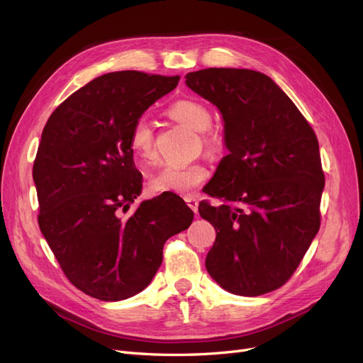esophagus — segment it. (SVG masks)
I'll return each instance as SVG.
<instances>
[{
    "instance_id": "1",
    "label": "esophagus",
    "mask_w": 363,
    "mask_h": 363,
    "mask_svg": "<svg viewBox=\"0 0 363 363\" xmlns=\"http://www.w3.org/2000/svg\"><path fill=\"white\" fill-rule=\"evenodd\" d=\"M184 201L186 203H188V206L192 208V211L196 213V212H199V200H196V199H194V196H186V199H184Z\"/></svg>"
}]
</instances>
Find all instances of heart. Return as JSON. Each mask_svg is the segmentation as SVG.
<instances>
[{"label": "heart", "instance_id": "heart-1", "mask_svg": "<svg viewBox=\"0 0 363 363\" xmlns=\"http://www.w3.org/2000/svg\"><path fill=\"white\" fill-rule=\"evenodd\" d=\"M169 115L199 133H203L212 124L211 111L195 100L175 101L169 107ZM204 144L207 148L215 150L219 142L216 136H206ZM128 147L131 155L140 164H148L155 160V135L145 118L138 119L131 127ZM207 175V168L200 162H171L163 164L151 175L148 186L156 194L191 195L204 183Z\"/></svg>", "mask_w": 363, "mask_h": 363}]
</instances>
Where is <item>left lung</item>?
<instances>
[{
	"instance_id": "1",
	"label": "left lung",
	"mask_w": 363,
	"mask_h": 363,
	"mask_svg": "<svg viewBox=\"0 0 363 363\" xmlns=\"http://www.w3.org/2000/svg\"><path fill=\"white\" fill-rule=\"evenodd\" d=\"M184 79L218 107L228 150L207 189L227 204L199 207L216 230L206 269L235 295L271 292L288 281L320 230L324 172L318 139L265 74L208 68Z\"/></svg>"
}]
</instances>
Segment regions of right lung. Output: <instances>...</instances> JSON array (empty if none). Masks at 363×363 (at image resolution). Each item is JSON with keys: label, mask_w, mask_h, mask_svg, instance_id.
I'll list each match as a JSON object with an SVG mask.
<instances>
[{"label": "right lung", "mask_w": 363, "mask_h": 363, "mask_svg": "<svg viewBox=\"0 0 363 363\" xmlns=\"http://www.w3.org/2000/svg\"><path fill=\"white\" fill-rule=\"evenodd\" d=\"M180 77L139 71L96 77L67 98L43 127L33 180L43 238L75 288L103 301L144 291L162 265L167 239L194 212L177 195L142 201L128 138L133 124Z\"/></svg>", "instance_id": "right-lung-1"}]
</instances>
